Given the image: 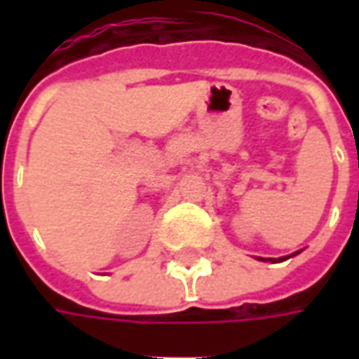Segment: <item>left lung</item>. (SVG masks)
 <instances>
[{
  "mask_svg": "<svg viewBox=\"0 0 359 359\" xmlns=\"http://www.w3.org/2000/svg\"><path fill=\"white\" fill-rule=\"evenodd\" d=\"M296 254H300V252H294L292 256H296ZM292 256L278 257V259H275V257H269V259H264V257H259V259H262V262H273V264H278V262H285V259H288V257H292Z\"/></svg>",
  "mask_w": 359,
  "mask_h": 359,
  "instance_id": "1",
  "label": "left lung"
}]
</instances>
